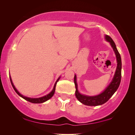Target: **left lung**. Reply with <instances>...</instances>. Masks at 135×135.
Wrapping results in <instances>:
<instances>
[{"label":"left lung","mask_w":135,"mask_h":135,"mask_svg":"<svg viewBox=\"0 0 135 135\" xmlns=\"http://www.w3.org/2000/svg\"><path fill=\"white\" fill-rule=\"evenodd\" d=\"M105 39L109 42L112 47L113 50L115 52L117 57V66L115 74L111 83L107 87L105 90L99 95L94 96H89L80 94L78 90V85L76 83V76L74 75V84L75 85V96L81 103L87 106H98L105 104L107 102L113 94L115 92L119 86L121 80V70H122V61L120 55L116 47V45L113 41L112 38L109 35H106Z\"/></svg>","instance_id":"left-lung-1"}]
</instances>
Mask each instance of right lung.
I'll return each instance as SVG.
<instances>
[{
    "label": "right lung",
    "instance_id": "1",
    "mask_svg": "<svg viewBox=\"0 0 135 135\" xmlns=\"http://www.w3.org/2000/svg\"><path fill=\"white\" fill-rule=\"evenodd\" d=\"M9 78H10V80H11V83L12 84V87H13L14 90L15 91V92L17 93L18 95L20 96L22 98H23V99H25V100L28 101V102H30V103H34V104H40V103H44V102L46 101L47 100H48L49 99H50L51 98L54 96V93H55V89H56V84L57 83V81L59 80L60 78V76L59 78L58 79L56 80V83L55 84V85H54V89H53V90L49 93L48 94V95H47L46 96H44L43 97H39V98H30V97H25L23 95H22L21 93H19V92L17 90V89H16L15 87V85H13V83H12V79H11V76L9 75Z\"/></svg>",
    "mask_w": 135,
    "mask_h": 135
}]
</instances>
